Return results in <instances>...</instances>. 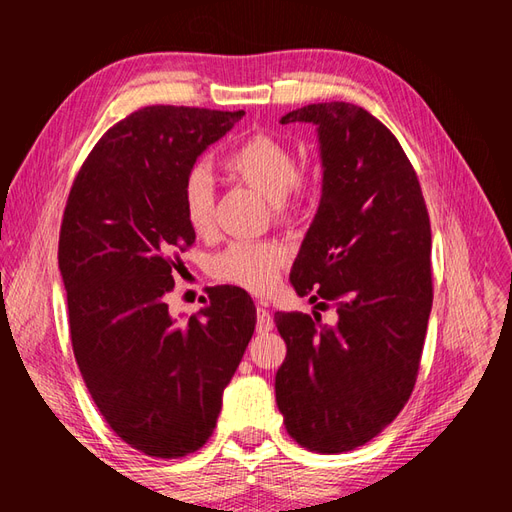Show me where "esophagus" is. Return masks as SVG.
Returning a JSON list of instances; mask_svg holds the SVG:
<instances>
[{"mask_svg":"<svg viewBox=\"0 0 512 512\" xmlns=\"http://www.w3.org/2000/svg\"><path fill=\"white\" fill-rule=\"evenodd\" d=\"M275 328L273 314L268 312V303L259 301L257 303V332H270Z\"/></svg>","mask_w":512,"mask_h":512,"instance_id":"1","label":"esophagus"}]
</instances>
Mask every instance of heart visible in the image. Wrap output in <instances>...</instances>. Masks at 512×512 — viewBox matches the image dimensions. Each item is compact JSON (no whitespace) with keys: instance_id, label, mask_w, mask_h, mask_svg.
<instances>
[{"instance_id":"obj_1","label":"heart","mask_w":512,"mask_h":512,"mask_svg":"<svg viewBox=\"0 0 512 512\" xmlns=\"http://www.w3.org/2000/svg\"><path fill=\"white\" fill-rule=\"evenodd\" d=\"M224 169L273 202L277 215H288L303 198L297 158L290 147L273 136H253L224 158ZM213 180L204 167H195L182 184V211L198 235L213 231ZM286 250L275 242H235L213 259V275L226 284L250 292H268L277 286Z\"/></svg>"}]
</instances>
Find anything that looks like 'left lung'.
Returning a JSON list of instances; mask_svg holds the SVG:
<instances>
[{
	"instance_id": "1",
	"label": "left lung",
	"mask_w": 512,
	"mask_h": 512,
	"mask_svg": "<svg viewBox=\"0 0 512 512\" xmlns=\"http://www.w3.org/2000/svg\"><path fill=\"white\" fill-rule=\"evenodd\" d=\"M288 123L317 127L323 169L290 284L332 301L339 319L275 312L288 345L275 396L301 447L343 453L378 436L416 385L433 303L431 224L405 151L363 107L314 103L281 116Z\"/></svg>"
}]
</instances>
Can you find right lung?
Returning <instances> with one entry per match:
<instances>
[{
  "instance_id": "add662e5",
  "label": "right lung",
  "mask_w": 512,
  "mask_h": 512,
  "mask_svg": "<svg viewBox=\"0 0 512 512\" xmlns=\"http://www.w3.org/2000/svg\"><path fill=\"white\" fill-rule=\"evenodd\" d=\"M242 116L143 107L107 129L65 204L59 268L74 358L116 436L151 458H182L209 440L255 332L242 288H215L189 319H173L165 301L173 253L195 239L182 184Z\"/></svg>"
}]
</instances>
